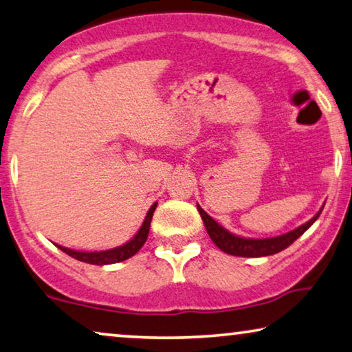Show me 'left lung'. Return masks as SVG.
Instances as JSON below:
<instances>
[{
    "label": "left lung",
    "mask_w": 352,
    "mask_h": 352,
    "mask_svg": "<svg viewBox=\"0 0 352 352\" xmlns=\"http://www.w3.org/2000/svg\"><path fill=\"white\" fill-rule=\"evenodd\" d=\"M197 210L202 221L205 224L206 232H208L210 238L213 239V243L219 248L222 252L235 255V256H266L280 252V250L287 249L289 244H293L296 239L302 235V233L309 228L314 222L320 217V213H316L309 222H305L304 226H300L294 230L285 233V235L276 236V238H266V239H249L232 235L230 232H227L224 227H221L213 217L208 216L205 211L197 205Z\"/></svg>",
    "instance_id": "1"
}]
</instances>
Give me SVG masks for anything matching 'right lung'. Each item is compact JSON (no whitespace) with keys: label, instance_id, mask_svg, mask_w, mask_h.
Returning a JSON list of instances; mask_svg holds the SVG:
<instances>
[{"label":"right lung","instance_id":"1","mask_svg":"<svg viewBox=\"0 0 352 352\" xmlns=\"http://www.w3.org/2000/svg\"><path fill=\"white\" fill-rule=\"evenodd\" d=\"M156 205L158 204L155 202L152 206H150L146 219H144L142 227L139 228V232L136 233L135 238L130 239V241L124 244V246L109 249V250H102V252H78V250H72V249H67L63 246H58V248L63 250V252H65L67 255H70L76 260L85 261V263H91V265H111V263H119V261H124L126 258H130V256H133L135 254H138L139 249H141L144 246V243L147 241L150 222H152V216H153Z\"/></svg>","mask_w":352,"mask_h":352}]
</instances>
